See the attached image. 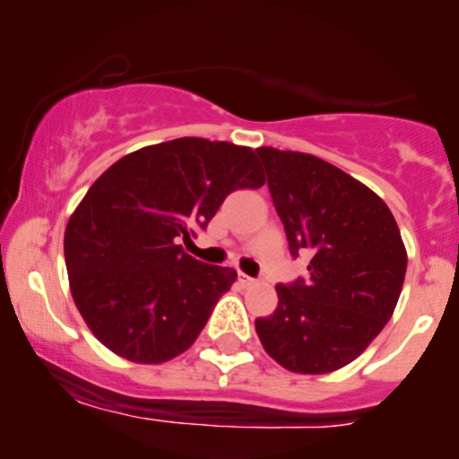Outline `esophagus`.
Masks as SVG:
<instances>
[{"label": "esophagus", "mask_w": 459, "mask_h": 459, "mask_svg": "<svg viewBox=\"0 0 459 459\" xmlns=\"http://www.w3.org/2000/svg\"><path fill=\"white\" fill-rule=\"evenodd\" d=\"M255 282H256L255 278L246 276V273H241V272H239V284H241V287H252V284H255Z\"/></svg>", "instance_id": "1"}]
</instances>
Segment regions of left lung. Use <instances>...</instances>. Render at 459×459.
I'll return each instance as SVG.
<instances>
[{
  "label": "left lung",
  "mask_w": 459,
  "mask_h": 459,
  "mask_svg": "<svg viewBox=\"0 0 459 459\" xmlns=\"http://www.w3.org/2000/svg\"><path fill=\"white\" fill-rule=\"evenodd\" d=\"M289 252L310 256L308 278L278 284V307L255 321L263 347L289 371L350 365L391 319L408 255L386 203L307 152L256 149Z\"/></svg>",
  "instance_id": "left-lung-1"
}]
</instances>
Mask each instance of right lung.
Segmentation results:
<instances>
[{"label": "right lung", "mask_w": 459, "mask_h": 459, "mask_svg": "<svg viewBox=\"0 0 459 459\" xmlns=\"http://www.w3.org/2000/svg\"><path fill=\"white\" fill-rule=\"evenodd\" d=\"M263 183L255 151L203 138L144 146L109 166L65 233L71 293L92 334L142 365L183 354L237 272L200 263L181 244L230 192Z\"/></svg>", "instance_id": "right-lung-1"}]
</instances>
